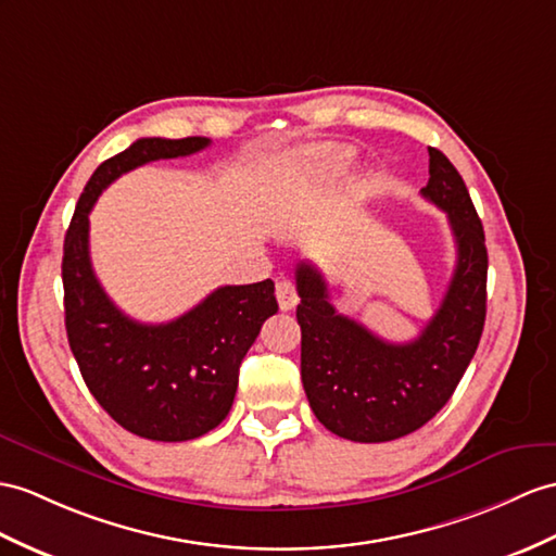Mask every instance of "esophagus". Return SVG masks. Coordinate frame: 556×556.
<instances>
[{"mask_svg": "<svg viewBox=\"0 0 556 556\" xmlns=\"http://www.w3.org/2000/svg\"><path fill=\"white\" fill-rule=\"evenodd\" d=\"M276 300H278V306L282 311H290L296 306V302H300V294H296V288L292 280H278L276 282Z\"/></svg>", "mask_w": 556, "mask_h": 556, "instance_id": "esophagus-1", "label": "esophagus"}]
</instances>
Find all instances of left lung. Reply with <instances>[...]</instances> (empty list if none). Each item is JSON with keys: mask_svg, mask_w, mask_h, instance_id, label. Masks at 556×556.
<instances>
[{"mask_svg": "<svg viewBox=\"0 0 556 556\" xmlns=\"http://www.w3.org/2000/svg\"><path fill=\"white\" fill-rule=\"evenodd\" d=\"M422 195L448 214L457 264L439 311L413 342H384L337 314L318 268L296 266L306 399L318 422L349 441H394L427 425L453 396L481 340L489 274L483 226L463 176L437 148H429Z\"/></svg>", "mask_w": 556, "mask_h": 556, "instance_id": "8db88e82", "label": "left lung"}]
</instances>
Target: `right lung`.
Returning <instances> with one entry per match:
<instances>
[{
    "label": "right lung",
    "mask_w": 556,
    "mask_h": 556,
    "mask_svg": "<svg viewBox=\"0 0 556 556\" xmlns=\"http://www.w3.org/2000/svg\"><path fill=\"white\" fill-rule=\"evenodd\" d=\"M205 137L139 139L105 160L79 195L63 242L65 330L85 384L119 427L151 441H191L228 415L238 370L268 316L274 280L224 286L169 323H139L111 302L89 260V212L103 188L146 162L193 155Z\"/></svg>",
    "instance_id": "1"
}]
</instances>
